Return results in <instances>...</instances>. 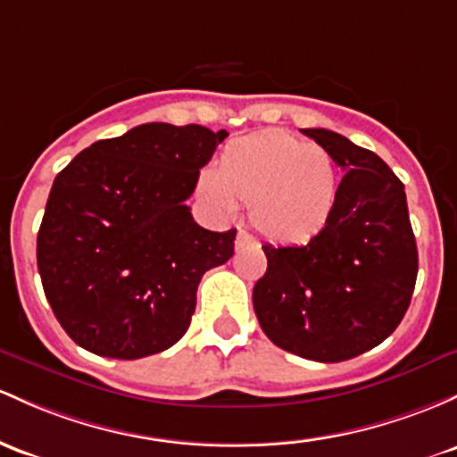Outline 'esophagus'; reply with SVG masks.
I'll return each mask as SVG.
<instances>
[{
	"instance_id": "1",
	"label": "esophagus",
	"mask_w": 457,
	"mask_h": 457,
	"mask_svg": "<svg viewBox=\"0 0 457 457\" xmlns=\"http://www.w3.org/2000/svg\"><path fill=\"white\" fill-rule=\"evenodd\" d=\"M245 245H255V238L252 237V234L245 232V229H238V234H237V249L245 247Z\"/></svg>"
}]
</instances>
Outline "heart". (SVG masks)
Wrapping results in <instances>:
<instances>
[{
  "mask_svg": "<svg viewBox=\"0 0 457 457\" xmlns=\"http://www.w3.org/2000/svg\"><path fill=\"white\" fill-rule=\"evenodd\" d=\"M197 190L214 210L232 214L249 204V219L273 243H308L332 219L338 197V167L320 145L303 143L282 129L232 140L214 173H202Z\"/></svg>",
  "mask_w": 457,
  "mask_h": 457,
  "instance_id": "heart-1",
  "label": "heart"
}]
</instances>
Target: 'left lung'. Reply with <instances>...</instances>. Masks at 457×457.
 Masks as SVG:
<instances>
[{
    "mask_svg": "<svg viewBox=\"0 0 457 457\" xmlns=\"http://www.w3.org/2000/svg\"><path fill=\"white\" fill-rule=\"evenodd\" d=\"M332 154L345 178L329 223L302 247L264 245L253 286L260 328L284 351L343 362L397 329L419 273L405 190L369 149L323 128L302 129Z\"/></svg>",
    "mask_w": 457,
    "mask_h": 457,
    "instance_id": "1",
    "label": "left lung"
}]
</instances>
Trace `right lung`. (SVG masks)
Wrapping results in <instances>:
<instances>
[{
    "mask_svg": "<svg viewBox=\"0 0 457 457\" xmlns=\"http://www.w3.org/2000/svg\"><path fill=\"white\" fill-rule=\"evenodd\" d=\"M225 137L143 123L97 140L56 175L37 262L45 297L79 347L137 360L187 334L204 273L234 255L237 229H204L184 204Z\"/></svg>",
    "mask_w": 457,
    "mask_h": 457,
    "instance_id": "1",
    "label": "right lung"
}]
</instances>
